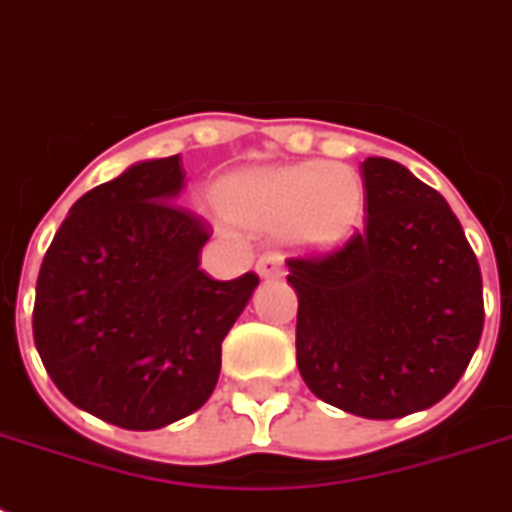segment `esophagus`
<instances>
[{
	"mask_svg": "<svg viewBox=\"0 0 512 512\" xmlns=\"http://www.w3.org/2000/svg\"><path fill=\"white\" fill-rule=\"evenodd\" d=\"M284 268H281V257L276 255H263L257 260V276L260 279H279Z\"/></svg>",
	"mask_w": 512,
	"mask_h": 512,
	"instance_id": "34e87169",
	"label": "esophagus"
}]
</instances>
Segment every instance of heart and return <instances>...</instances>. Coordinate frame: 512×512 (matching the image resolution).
<instances>
[{
	"instance_id": "obj_1",
	"label": "heart",
	"mask_w": 512,
	"mask_h": 512,
	"mask_svg": "<svg viewBox=\"0 0 512 512\" xmlns=\"http://www.w3.org/2000/svg\"><path fill=\"white\" fill-rule=\"evenodd\" d=\"M212 207L233 228L279 231L292 252L327 255L364 223L366 185L345 164H279L223 177L212 188Z\"/></svg>"
}]
</instances>
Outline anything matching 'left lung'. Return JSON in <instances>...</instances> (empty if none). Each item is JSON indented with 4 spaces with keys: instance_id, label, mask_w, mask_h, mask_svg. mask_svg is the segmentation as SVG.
Returning <instances> with one entry per match:
<instances>
[{
    "instance_id": "8db88e82",
    "label": "left lung",
    "mask_w": 512,
    "mask_h": 512,
    "mask_svg": "<svg viewBox=\"0 0 512 512\" xmlns=\"http://www.w3.org/2000/svg\"><path fill=\"white\" fill-rule=\"evenodd\" d=\"M364 231L287 260L297 369L313 396L366 420L438 404L484 332V284L446 199L404 164L369 156Z\"/></svg>"
}]
</instances>
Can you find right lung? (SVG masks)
Instances as JSON below:
<instances>
[{"mask_svg": "<svg viewBox=\"0 0 512 512\" xmlns=\"http://www.w3.org/2000/svg\"><path fill=\"white\" fill-rule=\"evenodd\" d=\"M180 156L132 164L68 209L39 268L34 342L74 406L156 430L204 406L228 329L260 284L199 268L207 225L175 204Z\"/></svg>", "mask_w": 512, "mask_h": 512, "instance_id": "obj_1", "label": "right lung"}]
</instances>
